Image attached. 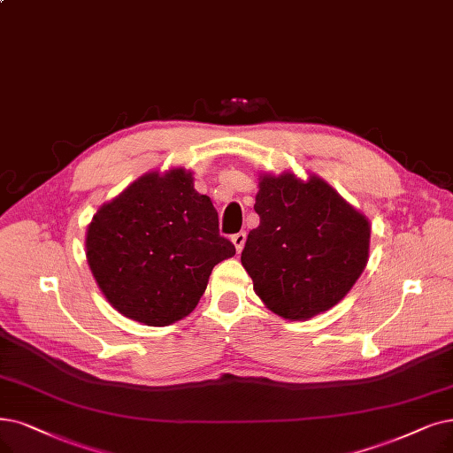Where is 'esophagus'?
Masks as SVG:
<instances>
[{
	"instance_id": "1",
	"label": "esophagus",
	"mask_w": 453,
	"mask_h": 453,
	"mask_svg": "<svg viewBox=\"0 0 453 453\" xmlns=\"http://www.w3.org/2000/svg\"><path fill=\"white\" fill-rule=\"evenodd\" d=\"M245 240H247L245 232H238V234H234V236H232V243H234V247H236L238 252H242V249L245 245Z\"/></svg>"
}]
</instances>
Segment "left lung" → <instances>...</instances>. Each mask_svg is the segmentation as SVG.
Segmentation results:
<instances>
[{
    "mask_svg": "<svg viewBox=\"0 0 453 453\" xmlns=\"http://www.w3.org/2000/svg\"><path fill=\"white\" fill-rule=\"evenodd\" d=\"M242 264L271 312L303 321L333 309L368 264L370 221L311 174H262Z\"/></svg>",
    "mask_w": 453,
    "mask_h": 453,
    "instance_id": "1",
    "label": "left lung"
}]
</instances>
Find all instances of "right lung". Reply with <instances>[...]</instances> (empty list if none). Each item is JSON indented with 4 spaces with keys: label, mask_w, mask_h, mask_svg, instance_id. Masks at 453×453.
I'll return each mask as SVG.
<instances>
[{
    "label": "right lung",
    "mask_w": 453,
    "mask_h": 453,
    "mask_svg": "<svg viewBox=\"0 0 453 453\" xmlns=\"http://www.w3.org/2000/svg\"><path fill=\"white\" fill-rule=\"evenodd\" d=\"M87 264L120 314L165 327L195 311L211 269L236 255L219 234L210 196L196 193L182 167L147 173L87 228Z\"/></svg>",
    "instance_id": "1"
}]
</instances>
